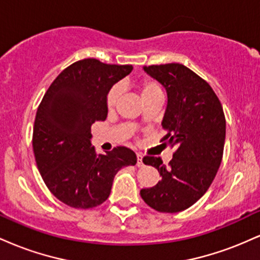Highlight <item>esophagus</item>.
I'll use <instances>...</instances> for the list:
<instances>
[{
  "mask_svg": "<svg viewBox=\"0 0 260 260\" xmlns=\"http://www.w3.org/2000/svg\"><path fill=\"white\" fill-rule=\"evenodd\" d=\"M137 166H138V168L144 166V164H143V155L140 153H137Z\"/></svg>",
  "mask_w": 260,
  "mask_h": 260,
  "instance_id": "esophagus-1",
  "label": "esophagus"
}]
</instances>
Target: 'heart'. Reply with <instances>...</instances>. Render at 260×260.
Wrapping results in <instances>:
<instances>
[{
	"instance_id": "obj_1",
	"label": "heart",
	"mask_w": 260,
	"mask_h": 260,
	"mask_svg": "<svg viewBox=\"0 0 260 260\" xmlns=\"http://www.w3.org/2000/svg\"><path fill=\"white\" fill-rule=\"evenodd\" d=\"M140 96H142V99H144V98L147 96H150V95L153 94H156V92H161L160 88L157 86L156 83L154 82H150V80H144V82L140 84ZM120 86H113L111 90L109 91V94H107V99H106V105H107V109H113V107L116 106V104H117L118 101V98H120Z\"/></svg>"
}]
</instances>
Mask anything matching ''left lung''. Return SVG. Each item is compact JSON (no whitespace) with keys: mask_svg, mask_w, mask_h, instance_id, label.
Returning <instances> with one entry per match:
<instances>
[{"mask_svg":"<svg viewBox=\"0 0 260 260\" xmlns=\"http://www.w3.org/2000/svg\"><path fill=\"white\" fill-rule=\"evenodd\" d=\"M144 72L165 88L168 105L161 126L165 140L175 148L169 166L160 157L145 156V165L157 169L156 186L140 190V197L160 213H178L204 196L222 160L226 121L211 86L186 66H144Z\"/></svg>","mask_w":260,"mask_h":260,"instance_id":"8db88e82","label":"left lung"}]
</instances>
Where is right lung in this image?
Returning a JSON list of instances; mask_svg holds the SVG:
<instances>
[{"label": "right lung", "instance_id": "obj_1", "mask_svg": "<svg viewBox=\"0 0 260 260\" xmlns=\"http://www.w3.org/2000/svg\"><path fill=\"white\" fill-rule=\"evenodd\" d=\"M132 70L131 64H106L95 58L74 62L53 80L38 107L35 161L50 192L70 207L103 204L115 175L137 164L134 151L126 147L98 155L90 131L94 122L106 120L110 89Z\"/></svg>", "mask_w": 260, "mask_h": 260}]
</instances>
